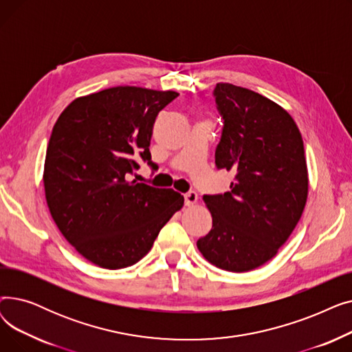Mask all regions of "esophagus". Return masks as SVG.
I'll use <instances>...</instances> for the list:
<instances>
[{"instance_id":"obj_1","label":"esophagus","mask_w":352,"mask_h":352,"mask_svg":"<svg viewBox=\"0 0 352 352\" xmlns=\"http://www.w3.org/2000/svg\"><path fill=\"white\" fill-rule=\"evenodd\" d=\"M184 201H186V206H194L198 201V194L195 191H188L187 194H184Z\"/></svg>"}]
</instances>
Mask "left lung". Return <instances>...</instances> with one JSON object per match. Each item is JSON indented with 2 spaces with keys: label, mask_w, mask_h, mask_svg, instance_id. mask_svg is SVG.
I'll return each mask as SVG.
<instances>
[{
  "label": "left lung",
  "mask_w": 352,
  "mask_h": 352,
  "mask_svg": "<svg viewBox=\"0 0 352 352\" xmlns=\"http://www.w3.org/2000/svg\"><path fill=\"white\" fill-rule=\"evenodd\" d=\"M214 98L224 120L215 165L235 179L228 192L202 197L212 228L197 247L212 265L245 272L270 261L302 215L304 142L287 111L258 92L219 82Z\"/></svg>",
  "instance_id": "left-lung-1"
}]
</instances>
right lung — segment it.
I'll return each instance as SVG.
<instances>
[{
  "label": "right lung",
  "instance_id": "right-lung-1",
  "mask_svg": "<svg viewBox=\"0 0 352 352\" xmlns=\"http://www.w3.org/2000/svg\"><path fill=\"white\" fill-rule=\"evenodd\" d=\"M175 91L114 87L74 100L55 122L44 165L45 198L61 234L88 261L120 270L151 250L184 197L129 179L150 166L160 111Z\"/></svg>",
  "mask_w": 352,
  "mask_h": 352
}]
</instances>
